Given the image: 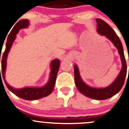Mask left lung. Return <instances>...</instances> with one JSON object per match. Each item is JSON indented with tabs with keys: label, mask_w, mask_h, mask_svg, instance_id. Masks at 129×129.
<instances>
[{
	"label": "left lung",
	"mask_w": 129,
	"mask_h": 129,
	"mask_svg": "<svg viewBox=\"0 0 129 129\" xmlns=\"http://www.w3.org/2000/svg\"><path fill=\"white\" fill-rule=\"evenodd\" d=\"M96 21L97 22L98 33L102 35L105 36L118 49V53L120 55L122 63V70L114 82L111 84L109 86L105 88H93L86 85L81 80L79 74L78 68L76 65H74V74H75V82L76 86L78 90L81 93L91 99L101 100H105L114 96L121 90L124 84L126 75H127V64H126L122 43L115 32L106 22L103 21L101 19H96Z\"/></svg>",
	"instance_id": "1"
}]
</instances>
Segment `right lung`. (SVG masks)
I'll list each match as a JSON object with an SVG mask.
<instances>
[{"instance_id":"1","label":"right lung","mask_w":129,"mask_h":129,"mask_svg":"<svg viewBox=\"0 0 129 129\" xmlns=\"http://www.w3.org/2000/svg\"><path fill=\"white\" fill-rule=\"evenodd\" d=\"M29 25V21L27 19H22L16 23V25L12 29L10 34H9L7 37V43H6V47L5 51L4 52V54L2 57V68H0V71L2 72V74H1L3 76L4 80L5 79V71H6V59H7V54H8L9 51L11 49L13 41L16 38V34L18 33L19 29L22 28L27 27ZM1 61V56H0ZM59 59H56L53 60L51 64V71L50 78L46 85L43 86V88H23L21 89H14L12 87L10 86L8 84L6 83V80H4L6 86L8 88L9 90H11L13 93H14L16 96L21 98V99H24V100H34L37 99H41L43 97L48 96L49 94L51 93L54 89V85H55L56 80L57 74H58V70L59 68Z\"/></svg>"}]
</instances>
